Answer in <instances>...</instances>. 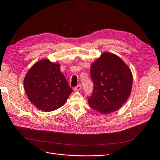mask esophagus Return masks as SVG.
Returning <instances> with one entry per match:
<instances>
[{"label": "esophagus", "instance_id": "34e87169", "mask_svg": "<svg viewBox=\"0 0 160 160\" xmlns=\"http://www.w3.org/2000/svg\"><path fill=\"white\" fill-rule=\"evenodd\" d=\"M81 88H82V86H81L80 84H79V85H78L77 87H74V88H73V90H74V91H75V92H77V91L80 90Z\"/></svg>", "mask_w": 160, "mask_h": 160}]
</instances>
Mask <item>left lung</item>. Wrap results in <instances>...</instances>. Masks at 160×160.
<instances>
[{
    "label": "left lung",
    "instance_id": "obj_1",
    "mask_svg": "<svg viewBox=\"0 0 160 160\" xmlns=\"http://www.w3.org/2000/svg\"><path fill=\"white\" fill-rule=\"evenodd\" d=\"M94 82L89 106L102 114L118 110L128 99L133 76L129 67L117 55L104 52L90 66Z\"/></svg>",
    "mask_w": 160,
    "mask_h": 160
}]
</instances>
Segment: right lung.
<instances>
[{
  "mask_svg": "<svg viewBox=\"0 0 160 160\" xmlns=\"http://www.w3.org/2000/svg\"><path fill=\"white\" fill-rule=\"evenodd\" d=\"M24 88L29 101L43 112L62 106L72 88L60 70V64L43 59L35 62L26 74Z\"/></svg>",
  "mask_w": 160,
  "mask_h": 160,
  "instance_id": "add662e5",
  "label": "right lung"
}]
</instances>
